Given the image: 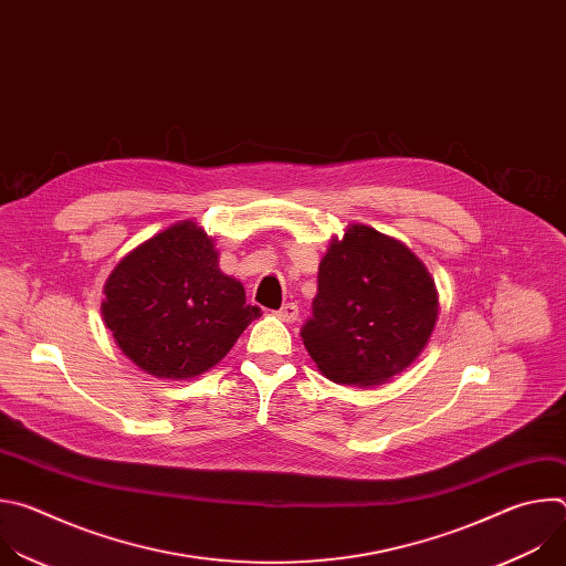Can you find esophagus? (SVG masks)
<instances>
[{"instance_id":"esophagus-1","label":"esophagus","mask_w":566,"mask_h":566,"mask_svg":"<svg viewBox=\"0 0 566 566\" xmlns=\"http://www.w3.org/2000/svg\"><path fill=\"white\" fill-rule=\"evenodd\" d=\"M297 304L295 302H286L282 308H277L275 311V315L280 317V319H284V322H295L297 319Z\"/></svg>"}]
</instances>
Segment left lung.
Listing matches in <instances>:
<instances>
[{"label":"left lung","mask_w":566,"mask_h":566,"mask_svg":"<svg viewBox=\"0 0 566 566\" xmlns=\"http://www.w3.org/2000/svg\"><path fill=\"white\" fill-rule=\"evenodd\" d=\"M439 293L426 264L402 241L365 223H347L319 260L304 347L340 385H382L428 347Z\"/></svg>","instance_id":"8db88e82"}]
</instances>
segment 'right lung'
Instances as JSON below:
<instances>
[{"label": "right lung", "mask_w": 566, "mask_h": 566, "mask_svg": "<svg viewBox=\"0 0 566 566\" xmlns=\"http://www.w3.org/2000/svg\"><path fill=\"white\" fill-rule=\"evenodd\" d=\"M101 313L118 349L145 374L190 380L212 369L260 306L221 273L214 239L192 219L132 249L103 286Z\"/></svg>", "instance_id": "obj_1"}]
</instances>
